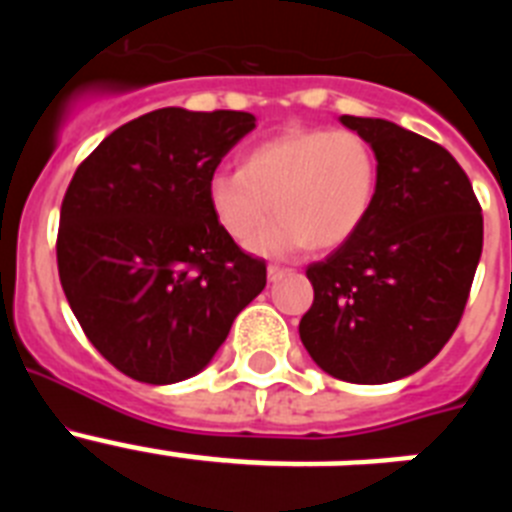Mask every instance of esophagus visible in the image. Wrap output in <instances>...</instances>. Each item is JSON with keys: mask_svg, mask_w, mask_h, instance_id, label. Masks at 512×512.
Returning a JSON list of instances; mask_svg holds the SVG:
<instances>
[{"mask_svg": "<svg viewBox=\"0 0 512 512\" xmlns=\"http://www.w3.org/2000/svg\"><path fill=\"white\" fill-rule=\"evenodd\" d=\"M284 274H287V269H282V266H277V264H271L269 269H266V277H269V282H279Z\"/></svg>", "mask_w": 512, "mask_h": 512, "instance_id": "obj_1", "label": "esophagus"}]
</instances>
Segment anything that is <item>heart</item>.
Segmentation results:
<instances>
[{"label": "heart", "mask_w": 512, "mask_h": 512, "mask_svg": "<svg viewBox=\"0 0 512 512\" xmlns=\"http://www.w3.org/2000/svg\"><path fill=\"white\" fill-rule=\"evenodd\" d=\"M377 189L379 158L364 135L292 128L253 146L241 171H215L207 207L235 243H246L274 210L248 248L287 259L307 246L333 251L351 241L372 215Z\"/></svg>", "instance_id": "1"}]
</instances>
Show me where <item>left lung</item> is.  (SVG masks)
<instances>
[{
    "label": "left lung",
    "mask_w": 512,
    "mask_h": 512,
    "mask_svg": "<svg viewBox=\"0 0 512 512\" xmlns=\"http://www.w3.org/2000/svg\"><path fill=\"white\" fill-rule=\"evenodd\" d=\"M341 122L377 151V200L351 241L307 266L315 300L300 338L330 377L395 382L454 336L482 256V207L443 146L379 117Z\"/></svg>",
    "instance_id": "left-lung-1"
}]
</instances>
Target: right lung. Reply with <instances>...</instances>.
<instances>
[{"instance_id":"add662e5","label":"right lung","mask_w":512,"mask_h":512,"mask_svg":"<svg viewBox=\"0 0 512 512\" xmlns=\"http://www.w3.org/2000/svg\"><path fill=\"white\" fill-rule=\"evenodd\" d=\"M251 112L164 107L125 122L76 169L61 205L58 277L92 346L122 374H200L266 264L212 220L207 182L251 130Z\"/></svg>"}]
</instances>
